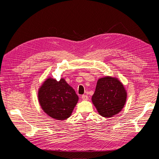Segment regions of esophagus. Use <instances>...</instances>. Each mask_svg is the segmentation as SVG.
<instances>
[{
    "mask_svg": "<svg viewBox=\"0 0 159 159\" xmlns=\"http://www.w3.org/2000/svg\"><path fill=\"white\" fill-rule=\"evenodd\" d=\"M81 99L84 100V101H87V100L89 99L88 96L86 95H83L82 96H81Z\"/></svg>",
    "mask_w": 159,
    "mask_h": 159,
    "instance_id": "esophagus-1",
    "label": "esophagus"
}]
</instances>
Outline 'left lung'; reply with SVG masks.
<instances>
[{
	"label": "left lung",
	"mask_w": 159,
	"mask_h": 159,
	"mask_svg": "<svg viewBox=\"0 0 159 159\" xmlns=\"http://www.w3.org/2000/svg\"><path fill=\"white\" fill-rule=\"evenodd\" d=\"M127 97V91L118 78L105 76L98 80L91 101L100 115L109 118L121 111Z\"/></svg>",
	"instance_id": "obj_1"
}]
</instances>
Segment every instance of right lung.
Here are the masks:
<instances>
[{
    "instance_id": "add662e5",
    "label": "right lung",
    "mask_w": 159,
    "mask_h": 159,
    "mask_svg": "<svg viewBox=\"0 0 159 159\" xmlns=\"http://www.w3.org/2000/svg\"><path fill=\"white\" fill-rule=\"evenodd\" d=\"M38 98L44 112L56 120L69 118L78 103V96L64 78H48L38 89Z\"/></svg>"
}]
</instances>
